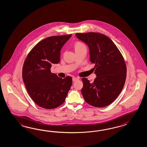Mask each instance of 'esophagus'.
Here are the masks:
<instances>
[{"label": "esophagus", "mask_w": 147, "mask_h": 147, "mask_svg": "<svg viewBox=\"0 0 147 147\" xmlns=\"http://www.w3.org/2000/svg\"><path fill=\"white\" fill-rule=\"evenodd\" d=\"M79 79H80V78H78V77H73L72 80H73V82H76V81L79 80Z\"/></svg>", "instance_id": "obj_1"}]
</instances>
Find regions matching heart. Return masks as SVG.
<instances>
[{
    "instance_id": "heart-1",
    "label": "heart",
    "mask_w": 147,
    "mask_h": 147,
    "mask_svg": "<svg viewBox=\"0 0 147 147\" xmlns=\"http://www.w3.org/2000/svg\"><path fill=\"white\" fill-rule=\"evenodd\" d=\"M74 47H75V51H78V50H80L83 48L86 47V46H85V45L83 43L80 42V41H77L75 42V43L74 45Z\"/></svg>"
}]
</instances>
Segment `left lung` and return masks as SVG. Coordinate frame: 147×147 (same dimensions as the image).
Instances as JSON below:
<instances>
[{"mask_svg": "<svg viewBox=\"0 0 147 147\" xmlns=\"http://www.w3.org/2000/svg\"><path fill=\"white\" fill-rule=\"evenodd\" d=\"M89 47L90 61L95 64L96 77L92 83L82 78L81 90L85 101L96 107H104L116 99L125 83L127 67L121 53L111 38L96 32L76 34Z\"/></svg>", "mask_w": 147, "mask_h": 147, "instance_id": "obj_1", "label": "left lung"}]
</instances>
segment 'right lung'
Listing matches in <instances>:
<instances>
[{
    "label": "right lung",
    "mask_w": 147,
    "mask_h": 147,
    "mask_svg": "<svg viewBox=\"0 0 147 147\" xmlns=\"http://www.w3.org/2000/svg\"><path fill=\"white\" fill-rule=\"evenodd\" d=\"M72 34L53 36L38 43L30 51L22 67L26 88L34 102L53 109L65 101L72 85L71 77L62 79L51 72L52 64L60 61L61 50Z\"/></svg>",
    "instance_id": "right-lung-1"
}]
</instances>
